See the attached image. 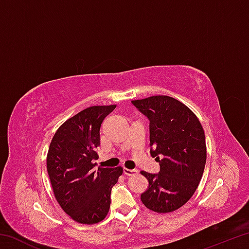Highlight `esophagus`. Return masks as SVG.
Wrapping results in <instances>:
<instances>
[{"label":"esophagus","mask_w":249,"mask_h":249,"mask_svg":"<svg viewBox=\"0 0 249 249\" xmlns=\"http://www.w3.org/2000/svg\"><path fill=\"white\" fill-rule=\"evenodd\" d=\"M123 172H124V175H126V176H133V175H136L137 172H138V170H136V169H127V168H123Z\"/></svg>","instance_id":"34e87169"}]
</instances>
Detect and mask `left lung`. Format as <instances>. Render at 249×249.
Masks as SVG:
<instances>
[{
  "label": "left lung",
  "instance_id": "8db88e82",
  "mask_svg": "<svg viewBox=\"0 0 249 249\" xmlns=\"http://www.w3.org/2000/svg\"><path fill=\"white\" fill-rule=\"evenodd\" d=\"M132 103L149 120L150 155L160 166L158 174L141 172L149 183L141 200L154 212H172L191 199L201 181L206 161L204 130L195 113L170 96Z\"/></svg>",
  "mask_w": 249,
  "mask_h": 249
}]
</instances>
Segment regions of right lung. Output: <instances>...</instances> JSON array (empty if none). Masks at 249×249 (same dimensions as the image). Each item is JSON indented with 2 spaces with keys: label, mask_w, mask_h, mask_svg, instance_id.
Returning <instances> with one entry per match:
<instances>
[{
  "label": "right lung",
  "mask_w": 249,
  "mask_h": 249,
  "mask_svg": "<svg viewBox=\"0 0 249 249\" xmlns=\"http://www.w3.org/2000/svg\"><path fill=\"white\" fill-rule=\"evenodd\" d=\"M116 105L91 107L66 121L53 135L47 171L54 197L75 222L95 224L107 215L111 191L123 168L96 169L100 128Z\"/></svg>",
  "instance_id": "right-lung-1"
}]
</instances>
